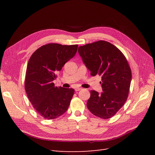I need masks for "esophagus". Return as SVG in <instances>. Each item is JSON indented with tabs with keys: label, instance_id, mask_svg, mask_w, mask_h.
<instances>
[{
	"label": "esophagus",
	"instance_id": "34e87169",
	"mask_svg": "<svg viewBox=\"0 0 155 155\" xmlns=\"http://www.w3.org/2000/svg\"><path fill=\"white\" fill-rule=\"evenodd\" d=\"M81 90H82V88H78V87H77V88H75V91H81Z\"/></svg>",
	"mask_w": 155,
	"mask_h": 155
}]
</instances>
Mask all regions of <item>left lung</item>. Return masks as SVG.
Returning a JSON list of instances; mask_svg holds the SVG:
<instances>
[{
    "label": "left lung",
    "mask_w": 155,
    "mask_h": 155,
    "mask_svg": "<svg viewBox=\"0 0 155 155\" xmlns=\"http://www.w3.org/2000/svg\"><path fill=\"white\" fill-rule=\"evenodd\" d=\"M78 53L91 74L102 78L103 92L91 91L87 108L95 116L110 118L124 104L129 93L132 73L127 58L114 45L104 41L81 46Z\"/></svg>",
    "instance_id": "1"
}]
</instances>
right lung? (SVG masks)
I'll use <instances>...</instances> for the list:
<instances>
[{"mask_svg": "<svg viewBox=\"0 0 155 155\" xmlns=\"http://www.w3.org/2000/svg\"><path fill=\"white\" fill-rule=\"evenodd\" d=\"M78 45L49 43L35 51L29 59L25 88L29 101L48 120L64 114L74 93L73 88L54 86L52 83L64 64L77 53Z\"/></svg>", "mask_w": 155, "mask_h": 155, "instance_id": "obj_1", "label": "right lung"}]
</instances>
